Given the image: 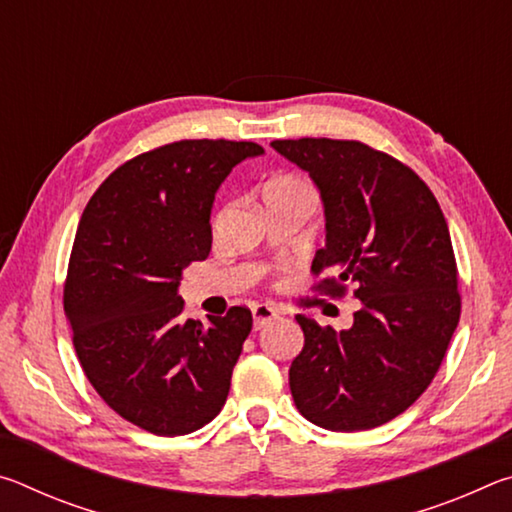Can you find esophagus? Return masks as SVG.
<instances>
[{
	"label": "esophagus",
	"mask_w": 512,
	"mask_h": 512,
	"mask_svg": "<svg viewBox=\"0 0 512 512\" xmlns=\"http://www.w3.org/2000/svg\"><path fill=\"white\" fill-rule=\"evenodd\" d=\"M273 318H277V311L271 305H255L253 307V327L262 329L266 323H271Z\"/></svg>",
	"instance_id": "1"
}]
</instances>
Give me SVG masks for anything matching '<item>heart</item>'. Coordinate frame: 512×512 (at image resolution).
<instances>
[{
    "mask_svg": "<svg viewBox=\"0 0 512 512\" xmlns=\"http://www.w3.org/2000/svg\"><path fill=\"white\" fill-rule=\"evenodd\" d=\"M289 185H298V183H293V180H275V183L268 185V189H275V187H289Z\"/></svg>",
    "mask_w": 512,
    "mask_h": 512,
    "instance_id": "obj_1",
    "label": "heart"
}]
</instances>
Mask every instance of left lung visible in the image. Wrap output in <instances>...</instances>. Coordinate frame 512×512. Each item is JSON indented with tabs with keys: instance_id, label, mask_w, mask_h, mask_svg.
Segmentation results:
<instances>
[{
	"instance_id": "1",
	"label": "left lung",
	"mask_w": 512,
	"mask_h": 512,
	"mask_svg": "<svg viewBox=\"0 0 512 512\" xmlns=\"http://www.w3.org/2000/svg\"><path fill=\"white\" fill-rule=\"evenodd\" d=\"M273 149L309 173L325 212L311 271L320 291L354 284V323L336 332L298 314L305 348L291 363L298 411L329 431L397 418L427 391L461 316L443 210L418 173L361 142L302 137Z\"/></svg>"
}]
</instances>
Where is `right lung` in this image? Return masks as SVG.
<instances>
[{"instance_id":"obj_1","label":"right lung","mask_w":512,"mask_h":512,"mask_svg":"<svg viewBox=\"0 0 512 512\" xmlns=\"http://www.w3.org/2000/svg\"><path fill=\"white\" fill-rule=\"evenodd\" d=\"M255 142L183 140L112 171L76 230L65 314L83 372L110 409L155 436H185L223 409L253 327L246 307L183 318L180 277L212 248L214 196Z\"/></svg>"}]
</instances>
